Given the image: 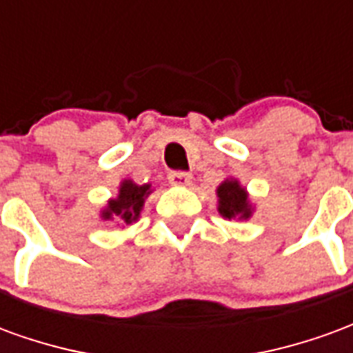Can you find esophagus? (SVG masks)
Returning <instances> with one entry per match:
<instances>
[{
  "mask_svg": "<svg viewBox=\"0 0 353 353\" xmlns=\"http://www.w3.org/2000/svg\"><path fill=\"white\" fill-rule=\"evenodd\" d=\"M168 179L172 185H191L192 176L189 172H181V170H176V172H170Z\"/></svg>",
  "mask_w": 353,
  "mask_h": 353,
  "instance_id": "34e87169",
  "label": "esophagus"
}]
</instances>
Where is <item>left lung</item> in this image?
<instances>
[{"label":"left lung","mask_w":353,"mask_h":353,"mask_svg":"<svg viewBox=\"0 0 353 353\" xmlns=\"http://www.w3.org/2000/svg\"><path fill=\"white\" fill-rule=\"evenodd\" d=\"M217 196H219V214L223 217H240V219H248L252 210L248 204V194L238 185V181H225L219 185L217 189Z\"/></svg>","instance_id":"8db88e82"}]
</instances>
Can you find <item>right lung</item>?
Returning <instances> with one entry per match:
<instances>
[{"instance_id":"1","label":"right lung","mask_w":353,"mask_h":353,"mask_svg":"<svg viewBox=\"0 0 353 353\" xmlns=\"http://www.w3.org/2000/svg\"><path fill=\"white\" fill-rule=\"evenodd\" d=\"M149 194V185H136L132 181H124L115 200H109L108 208L103 210V219H117L126 225L136 221L139 210L143 206V199Z\"/></svg>"}]
</instances>
